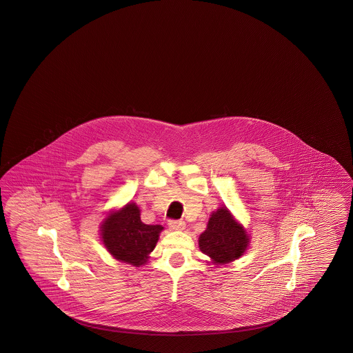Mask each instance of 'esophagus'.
<instances>
[{"label":"esophagus","mask_w":353,"mask_h":353,"mask_svg":"<svg viewBox=\"0 0 353 353\" xmlns=\"http://www.w3.org/2000/svg\"><path fill=\"white\" fill-rule=\"evenodd\" d=\"M170 228L172 230H183L185 229V223L180 221V220H170Z\"/></svg>","instance_id":"esophagus-1"}]
</instances>
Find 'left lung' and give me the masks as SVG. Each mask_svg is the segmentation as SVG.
<instances>
[{
    "mask_svg": "<svg viewBox=\"0 0 353 353\" xmlns=\"http://www.w3.org/2000/svg\"><path fill=\"white\" fill-rule=\"evenodd\" d=\"M250 243L246 229L239 224L226 207L212 212L207 228L199 235V248L211 257L216 265L228 264L239 259Z\"/></svg>",
    "mask_w": 353,
    "mask_h": 353,
    "instance_id": "8db88e82",
    "label": "left lung"
}]
</instances>
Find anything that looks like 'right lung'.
I'll list each match as a JSON object with an SVG mask.
<instances>
[{
    "instance_id": "obj_1",
    "label": "right lung",
    "mask_w": 353,
    "mask_h": 353,
    "mask_svg": "<svg viewBox=\"0 0 353 353\" xmlns=\"http://www.w3.org/2000/svg\"><path fill=\"white\" fill-rule=\"evenodd\" d=\"M163 229L161 225L143 224L139 205L130 202L107 214L101 224V238L117 260L141 267L148 263Z\"/></svg>"
}]
</instances>
